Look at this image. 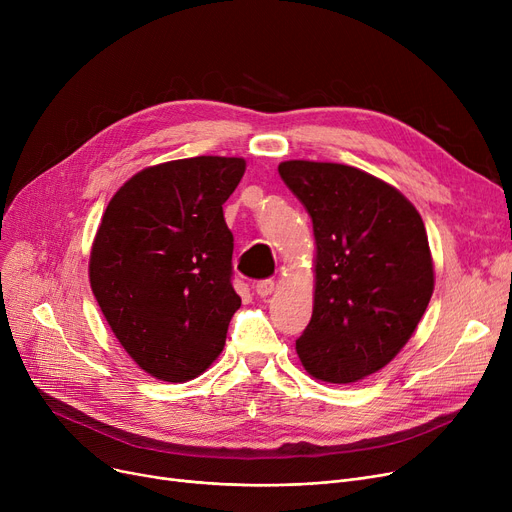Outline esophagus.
Listing matches in <instances>:
<instances>
[{
	"mask_svg": "<svg viewBox=\"0 0 512 512\" xmlns=\"http://www.w3.org/2000/svg\"><path fill=\"white\" fill-rule=\"evenodd\" d=\"M253 288H255V292L259 294V297H270L272 290H274V280H270V278L259 280Z\"/></svg>",
	"mask_w": 512,
	"mask_h": 512,
	"instance_id": "esophagus-1",
	"label": "esophagus"
}]
</instances>
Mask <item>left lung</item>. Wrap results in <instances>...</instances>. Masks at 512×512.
I'll return each mask as SVG.
<instances>
[{"instance_id": "8db88e82", "label": "left lung", "mask_w": 512, "mask_h": 512, "mask_svg": "<svg viewBox=\"0 0 512 512\" xmlns=\"http://www.w3.org/2000/svg\"><path fill=\"white\" fill-rule=\"evenodd\" d=\"M278 172L313 222V315L297 355L315 380L353 384L409 342L434 292L413 203L359 168L290 159Z\"/></svg>"}]
</instances>
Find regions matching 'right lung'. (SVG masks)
I'll return each instance as SVG.
<instances>
[{
    "label": "right lung",
    "instance_id": "add662e5",
    "mask_svg": "<svg viewBox=\"0 0 512 512\" xmlns=\"http://www.w3.org/2000/svg\"><path fill=\"white\" fill-rule=\"evenodd\" d=\"M242 157L174 159L134 174L107 203L89 280L114 336L143 371L182 384L222 353L240 297L222 205Z\"/></svg>",
    "mask_w": 512,
    "mask_h": 512
}]
</instances>
